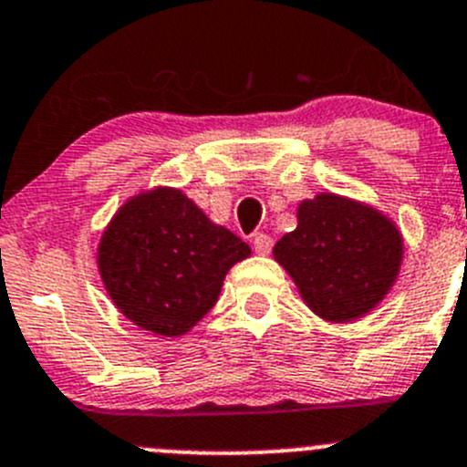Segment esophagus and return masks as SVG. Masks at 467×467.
Masks as SVG:
<instances>
[{"label": "esophagus", "instance_id": "34e87169", "mask_svg": "<svg viewBox=\"0 0 467 467\" xmlns=\"http://www.w3.org/2000/svg\"><path fill=\"white\" fill-rule=\"evenodd\" d=\"M272 246H274V239L269 237V234H265V233H255V234H254V248H255V254L267 255L269 251H272Z\"/></svg>", "mask_w": 467, "mask_h": 467}]
</instances>
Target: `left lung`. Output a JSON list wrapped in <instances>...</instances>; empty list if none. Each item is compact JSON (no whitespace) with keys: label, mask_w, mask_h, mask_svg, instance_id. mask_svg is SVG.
<instances>
[{"label":"left lung","mask_w":467,"mask_h":467,"mask_svg":"<svg viewBox=\"0 0 467 467\" xmlns=\"http://www.w3.org/2000/svg\"><path fill=\"white\" fill-rule=\"evenodd\" d=\"M274 260L327 322H350L385 299L403 263V237L371 204L317 193L297 207V228L274 246Z\"/></svg>","instance_id":"obj_1"}]
</instances>
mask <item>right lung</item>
Instances as JSON below:
<instances>
[{"mask_svg": "<svg viewBox=\"0 0 467 467\" xmlns=\"http://www.w3.org/2000/svg\"><path fill=\"white\" fill-rule=\"evenodd\" d=\"M248 255L246 242L180 189L156 186L117 209L96 263L112 304L133 325L174 338L212 311L225 274Z\"/></svg>", "mask_w": 467, "mask_h": 467, "instance_id": "right-lung-1", "label": "right lung"}]
</instances>
